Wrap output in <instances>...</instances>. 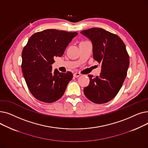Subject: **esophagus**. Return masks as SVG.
Masks as SVG:
<instances>
[{
    "label": "esophagus",
    "mask_w": 148,
    "mask_h": 148,
    "mask_svg": "<svg viewBox=\"0 0 148 148\" xmlns=\"http://www.w3.org/2000/svg\"><path fill=\"white\" fill-rule=\"evenodd\" d=\"M80 75H81V74H80V73H75L73 74V75H74V77H79Z\"/></svg>",
    "instance_id": "1"
}]
</instances>
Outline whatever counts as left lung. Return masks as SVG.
Here are the masks:
<instances>
[{
	"mask_svg": "<svg viewBox=\"0 0 148 148\" xmlns=\"http://www.w3.org/2000/svg\"><path fill=\"white\" fill-rule=\"evenodd\" d=\"M80 33L89 39L93 57L101 64L99 76L88 75L90 82L84 94L94 103H107L118 94L126 78L130 59L125 45L118 35L102 28L93 27Z\"/></svg>",
	"mask_w": 148,
	"mask_h": 148,
	"instance_id": "left-lung-1",
	"label": "left lung"
}]
</instances>
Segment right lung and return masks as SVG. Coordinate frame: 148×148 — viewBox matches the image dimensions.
I'll list each match as a JSON object with an SVG mask.
<instances>
[{
	"mask_svg": "<svg viewBox=\"0 0 148 148\" xmlns=\"http://www.w3.org/2000/svg\"><path fill=\"white\" fill-rule=\"evenodd\" d=\"M77 32L47 29L31 36L23 50L22 72L31 94L41 101L51 103L64 95L73 79L71 72L53 70L54 58L62 56Z\"/></svg>",
	"mask_w": 148,
	"mask_h": 148,
	"instance_id": "add662e5",
	"label": "right lung"
}]
</instances>
